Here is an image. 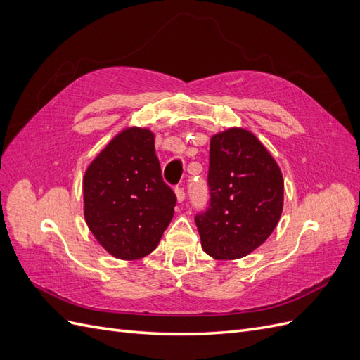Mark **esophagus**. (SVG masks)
Here are the masks:
<instances>
[{
	"mask_svg": "<svg viewBox=\"0 0 360 360\" xmlns=\"http://www.w3.org/2000/svg\"><path fill=\"white\" fill-rule=\"evenodd\" d=\"M176 197H177V201L179 202H183L184 198H186V193H184V191L181 188H177L176 189Z\"/></svg>",
	"mask_w": 360,
	"mask_h": 360,
	"instance_id": "obj_1",
	"label": "esophagus"
}]
</instances>
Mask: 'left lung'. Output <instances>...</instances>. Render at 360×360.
Returning <instances> with one entry per match:
<instances>
[{
    "label": "left lung",
    "mask_w": 360,
    "mask_h": 360,
    "mask_svg": "<svg viewBox=\"0 0 360 360\" xmlns=\"http://www.w3.org/2000/svg\"><path fill=\"white\" fill-rule=\"evenodd\" d=\"M209 189V209L195 216L205 254L243 258L274 233L284 207V179L252 132L230 127L210 138Z\"/></svg>",
    "instance_id": "obj_1"
}]
</instances>
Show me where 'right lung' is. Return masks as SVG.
I'll list each match as a JSON object with an SVG mask.
<instances>
[{
    "mask_svg": "<svg viewBox=\"0 0 360 360\" xmlns=\"http://www.w3.org/2000/svg\"><path fill=\"white\" fill-rule=\"evenodd\" d=\"M84 217L91 234L118 259L153 252L167 230L176 195L162 180L155 134L126 127L85 169Z\"/></svg>",
    "mask_w": 360,
    "mask_h": 360,
    "instance_id": "add662e5",
    "label": "right lung"
}]
</instances>
